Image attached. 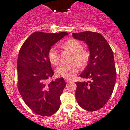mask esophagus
Returning a JSON list of instances; mask_svg holds the SVG:
<instances>
[{"mask_svg": "<svg viewBox=\"0 0 130 130\" xmlns=\"http://www.w3.org/2000/svg\"><path fill=\"white\" fill-rule=\"evenodd\" d=\"M65 82H67V83H69L70 82V80H69V79H66V78H65Z\"/></svg>", "mask_w": 130, "mask_h": 130, "instance_id": "1", "label": "esophagus"}]
</instances>
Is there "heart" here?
I'll list each match as a JSON object with an SVG mask.
<instances>
[{"instance_id": "heart-1", "label": "heart", "mask_w": 130, "mask_h": 130, "mask_svg": "<svg viewBox=\"0 0 130 130\" xmlns=\"http://www.w3.org/2000/svg\"><path fill=\"white\" fill-rule=\"evenodd\" d=\"M62 48L73 53L71 61L73 62L65 65L62 64L56 69V75L66 79H72L78 71L79 65L81 67L87 65L89 60V53L83 48L80 42L76 39H70L62 44ZM48 59L50 63L56 66L59 63V55L55 47L50 48L48 52Z\"/></svg>"}]
</instances>
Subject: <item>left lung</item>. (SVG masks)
Segmentation results:
<instances>
[{
    "label": "left lung",
    "instance_id": "obj_1",
    "mask_svg": "<svg viewBox=\"0 0 130 130\" xmlns=\"http://www.w3.org/2000/svg\"><path fill=\"white\" fill-rule=\"evenodd\" d=\"M72 36L84 41L90 53L88 65L80 75L90 80L76 82V102L87 111H96L107 103L115 85L117 72L113 51L99 33L86 31L73 33Z\"/></svg>",
    "mask_w": 130,
    "mask_h": 130
}]
</instances>
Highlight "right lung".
Instances as JSON below:
<instances>
[{
  "mask_svg": "<svg viewBox=\"0 0 130 130\" xmlns=\"http://www.w3.org/2000/svg\"><path fill=\"white\" fill-rule=\"evenodd\" d=\"M67 32L56 34L35 32L25 41L17 59V86L25 104L37 115L48 117L60 106V95L66 86L63 78L48 83L54 71L48 59L52 45Z\"/></svg>",
  "mask_w": 130,
  "mask_h": 130,
  "instance_id": "right-lung-1",
  "label": "right lung"
}]
</instances>
